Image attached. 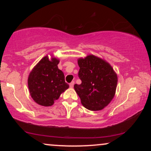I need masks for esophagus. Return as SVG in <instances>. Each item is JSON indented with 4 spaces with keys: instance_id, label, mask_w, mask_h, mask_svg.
<instances>
[{
    "instance_id": "obj_1",
    "label": "esophagus",
    "mask_w": 151,
    "mask_h": 151,
    "mask_svg": "<svg viewBox=\"0 0 151 151\" xmlns=\"http://www.w3.org/2000/svg\"><path fill=\"white\" fill-rule=\"evenodd\" d=\"M74 85V81H72V82H71L70 84V87H73Z\"/></svg>"
}]
</instances>
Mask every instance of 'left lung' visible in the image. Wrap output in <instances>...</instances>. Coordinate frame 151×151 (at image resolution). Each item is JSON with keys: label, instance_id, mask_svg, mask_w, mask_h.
Instances as JSON below:
<instances>
[{"label": "left lung", "instance_id": "1", "mask_svg": "<svg viewBox=\"0 0 151 151\" xmlns=\"http://www.w3.org/2000/svg\"><path fill=\"white\" fill-rule=\"evenodd\" d=\"M81 84H74L82 105L91 111H99L114 98L118 78L111 66L101 59L89 55L78 60Z\"/></svg>", "mask_w": 151, "mask_h": 151}]
</instances>
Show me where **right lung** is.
Returning <instances> with one entry per match:
<instances>
[{"instance_id":"right-lung-1","label":"right lung","mask_w":151,"mask_h":151,"mask_svg":"<svg viewBox=\"0 0 151 151\" xmlns=\"http://www.w3.org/2000/svg\"><path fill=\"white\" fill-rule=\"evenodd\" d=\"M59 60L43 58L34 67L28 77V88L32 98L38 104L50 106L69 88L65 75L59 70Z\"/></svg>"}]
</instances>
